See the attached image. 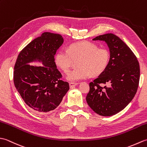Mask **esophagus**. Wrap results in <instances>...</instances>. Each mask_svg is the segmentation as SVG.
Instances as JSON below:
<instances>
[{"label": "esophagus", "instance_id": "obj_1", "mask_svg": "<svg viewBox=\"0 0 147 147\" xmlns=\"http://www.w3.org/2000/svg\"><path fill=\"white\" fill-rule=\"evenodd\" d=\"M77 85H78V83H69V86H70V88H73L74 86H76Z\"/></svg>", "mask_w": 147, "mask_h": 147}]
</instances>
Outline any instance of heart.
I'll list each match as a JSON object with an SVG mask.
<instances>
[{
	"instance_id": "obj_1",
	"label": "heart",
	"mask_w": 147,
	"mask_h": 147,
	"mask_svg": "<svg viewBox=\"0 0 147 147\" xmlns=\"http://www.w3.org/2000/svg\"><path fill=\"white\" fill-rule=\"evenodd\" d=\"M78 67L70 71L67 80L71 82L86 79L90 75H100L107 69L110 61V53L105 49H100L96 44L90 42L73 43L68 50L61 49L55 56L57 66L67 73L74 61Z\"/></svg>"
}]
</instances>
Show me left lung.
Here are the masks:
<instances>
[{
	"mask_svg": "<svg viewBox=\"0 0 147 147\" xmlns=\"http://www.w3.org/2000/svg\"><path fill=\"white\" fill-rule=\"evenodd\" d=\"M93 40L107 43L110 61L104 73L90 83L86 100L96 114L111 116L123 110L135 96L140 81L139 62L129 47L114 34L99 35Z\"/></svg>",
	"mask_w": 147,
	"mask_h": 147,
	"instance_id": "obj_1",
	"label": "left lung"
}]
</instances>
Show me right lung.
<instances>
[{
    "label": "right lung",
    "mask_w": 147,
    "mask_h": 147,
    "mask_svg": "<svg viewBox=\"0 0 147 147\" xmlns=\"http://www.w3.org/2000/svg\"><path fill=\"white\" fill-rule=\"evenodd\" d=\"M59 34L45 32L28 43L19 54L14 68L16 88L28 106L40 114H47L61 104L69 89L55 63L54 56L63 43ZM38 60L43 67L28 63Z\"/></svg>",
    "instance_id": "right-lung-1"
}]
</instances>
